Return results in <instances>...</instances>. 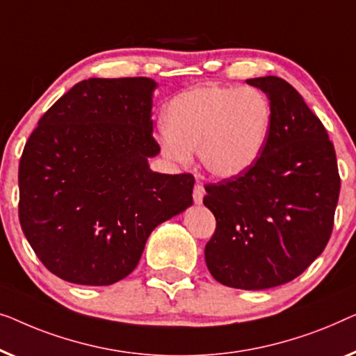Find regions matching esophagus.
Here are the masks:
<instances>
[{
	"label": "esophagus",
	"mask_w": 356,
	"mask_h": 356,
	"mask_svg": "<svg viewBox=\"0 0 356 356\" xmlns=\"http://www.w3.org/2000/svg\"><path fill=\"white\" fill-rule=\"evenodd\" d=\"M203 197H204V187L202 184H195L193 187V202L195 203H202L203 202Z\"/></svg>",
	"instance_id": "34e87169"
}]
</instances>
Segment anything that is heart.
Segmentation results:
<instances>
[{"mask_svg":"<svg viewBox=\"0 0 356 356\" xmlns=\"http://www.w3.org/2000/svg\"><path fill=\"white\" fill-rule=\"evenodd\" d=\"M273 126L269 98L254 87L207 85L177 95L164 113L161 148L174 163L198 161L214 177L248 171L261 156Z\"/></svg>","mask_w":356,"mask_h":356,"instance_id":"obj_1","label":"heart"}]
</instances>
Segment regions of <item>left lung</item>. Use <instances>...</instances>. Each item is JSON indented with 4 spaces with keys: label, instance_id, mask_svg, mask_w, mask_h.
<instances>
[{
    "label": "left lung",
    "instance_id": "1",
    "mask_svg": "<svg viewBox=\"0 0 356 356\" xmlns=\"http://www.w3.org/2000/svg\"><path fill=\"white\" fill-rule=\"evenodd\" d=\"M247 83L268 95L271 132L248 171L204 185L216 218L204 259L218 282L263 290L298 277L326 248L340 176L326 129L292 85L276 76Z\"/></svg>",
    "mask_w": 356,
    "mask_h": 356
}]
</instances>
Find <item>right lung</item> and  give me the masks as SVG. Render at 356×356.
<instances>
[{
  "label": "right lung",
  "mask_w": 356,
  "mask_h": 356,
  "mask_svg": "<svg viewBox=\"0 0 356 356\" xmlns=\"http://www.w3.org/2000/svg\"><path fill=\"white\" fill-rule=\"evenodd\" d=\"M147 77L88 79L40 118L19 163V221L40 261L80 285L134 271L159 224L193 203L192 174L148 166L153 90Z\"/></svg>",
  "instance_id": "obj_1"
}]
</instances>
